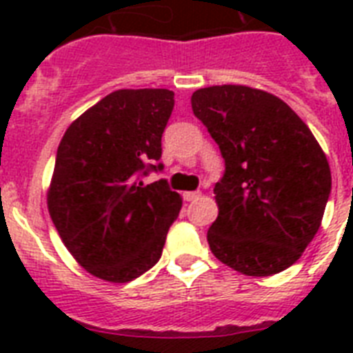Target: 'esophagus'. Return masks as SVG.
Returning <instances> with one entry per match:
<instances>
[{"label":"esophagus","mask_w":353,"mask_h":353,"mask_svg":"<svg viewBox=\"0 0 353 353\" xmlns=\"http://www.w3.org/2000/svg\"><path fill=\"white\" fill-rule=\"evenodd\" d=\"M199 196H201V192H198V190H196V192H183V199H185V201H196Z\"/></svg>","instance_id":"esophagus-1"}]
</instances>
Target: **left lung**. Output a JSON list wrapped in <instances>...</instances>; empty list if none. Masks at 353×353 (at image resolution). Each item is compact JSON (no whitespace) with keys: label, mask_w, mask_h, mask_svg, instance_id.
<instances>
[{"label":"left lung","mask_w":353,"mask_h":353,"mask_svg":"<svg viewBox=\"0 0 353 353\" xmlns=\"http://www.w3.org/2000/svg\"><path fill=\"white\" fill-rule=\"evenodd\" d=\"M192 112L225 159L216 183L212 254L247 276L280 273L302 256L323 221L332 190L326 154L279 97L249 85L192 93Z\"/></svg>","instance_id":"1"}]
</instances>
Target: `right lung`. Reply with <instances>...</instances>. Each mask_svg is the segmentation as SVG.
I'll list each match as a JSON object with an SVG mask.
<instances>
[{
	"label": "right lung",
	"instance_id": "obj_1",
	"mask_svg": "<svg viewBox=\"0 0 353 353\" xmlns=\"http://www.w3.org/2000/svg\"><path fill=\"white\" fill-rule=\"evenodd\" d=\"M170 90H119L69 124L58 144L47 209L73 258L97 279L124 284L157 263L183 199L161 170Z\"/></svg>",
	"mask_w": 353,
	"mask_h": 353
}]
</instances>
